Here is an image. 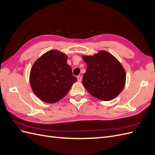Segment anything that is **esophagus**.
Wrapping results in <instances>:
<instances>
[{"mask_svg":"<svg viewBox=\"0 0 155 155\" xmlns=\"http://www.w3.org/2000/svg\"><path fill=\"white\" fill-rule=\"evenodd\" d=\"M77 79H78V82H81V80H82V77L81 76H78L77 77Z\"/></svg>","mask_w":155,"mask_h":155,"instance_id":"1","label":"esophagus"}]
</instances>
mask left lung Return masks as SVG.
Wrapping results in <instances>:
<instances>
[{
    "label": "left lung",
    "instance_id": "left-lung-1",
    "mask_svg": "<svg viewBox=\"0 0 155 155\" xmlns=\"http://www.w3.org/2000/svg\"><path fill=\"white\" fill-rule=\"evenodd\" d=\"M87 64L83 85L91 94L102 101L113 100L123 91L126 75L121 64L113 55L101 50L94 55H83Z\"/></svg>",
    "mask_w": 155,
    "mask_h": 155
}]
</instances>
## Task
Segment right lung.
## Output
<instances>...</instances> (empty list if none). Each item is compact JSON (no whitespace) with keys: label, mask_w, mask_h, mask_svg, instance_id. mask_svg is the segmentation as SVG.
I'll list each match as a JSON object with an SVG mask.
<instances>
[{"label":"right lung","mask_w":155,"mask_h":155,"mask_svg":"<svg viewBox=\"0 0 155 155\" xmlns=\"http://www.w3.org/2000/svg\"><path fill=\"white\" fill-rule=\"evenodd\" d=\"M67 55L56 50L44 54L35 61L30 74L33 92L48 104L61 100L77 81L67 64Z\"/></svg>","instance_id":"1"}]
</instances>
